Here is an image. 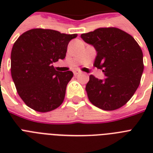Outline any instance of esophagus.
<instances>
[{
	"label": "esophagus",
	"mask_w": 153,
	"mask_h": 153,
	"mask_svg": "<svg viewBox=\"0 0 153 153\" xmlns=\"http://www.w3.org/2000/svg\"><path fill=\"white\" fill-rule=\"evenodd\" d=\"M80 74H81V72L78 71H74V74L75 75V76H77V75H79Z\"/></svg>",
	"instance_id": "34e87169"
}]
</instances>
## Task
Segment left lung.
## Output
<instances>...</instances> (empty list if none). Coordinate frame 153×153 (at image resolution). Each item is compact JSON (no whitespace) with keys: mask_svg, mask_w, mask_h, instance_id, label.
<instances>
[{"mask_svg":"<svg viewBox=\"0 0 153 153\" xmlns=\"http://www.w3.org/2000/svg\"><path fill=\"white\" fill-rule=\"evenodd\" d=\"M95 48L94 66L105 79L90 75L86 91L90 102L104 110H114L129 101L140 84L144 71L143 53L134 38L117 27H100L81 35Z\"/></svg>","mask_w":153,"mask_h":153,"instance_id":"1","label":"left lung"}]
</instances>
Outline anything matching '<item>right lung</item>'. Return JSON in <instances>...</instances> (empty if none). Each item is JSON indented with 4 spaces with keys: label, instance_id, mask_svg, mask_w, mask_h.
I'll return each instance as SVG.
<instances>
[{
    "label": "right lung",
    "instance_id": "right-lung-1",
    "mask_svg": "<svg viewBox=\"0 0 153 153\" xmlns=\"http://www.w3.org/2000/svg\"><path fill=\"white\" fill-rule=\"evenodd\" d=\"M77 36L35 28L23 33L14 43L12 78L18 94L31 109L45 113L62 103L73 72L57 71L52 63L64 59L69 42Z\"/></svg>",
    "mask_w": 153,
    "mask_h": 153
}]
</instances>
